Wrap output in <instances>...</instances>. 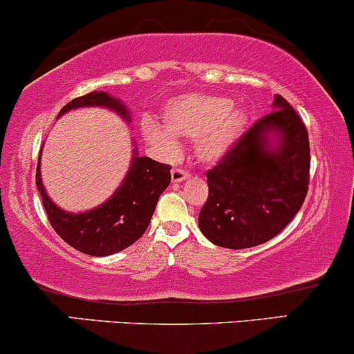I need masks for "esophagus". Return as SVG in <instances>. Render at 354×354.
Here are the masks:
<instances>
[{"label": "esophagus", "instance_id": "1", "mask_svg": "<svg viewBox=\"0 0 354 354\" xmlns=\"http://www.w3.org/2000/svg\"><path fill=\"white\" fill-rule=\"evenodd\" d=\"M170 176H172L174 184H178V182H184L185 178L189 177V172H187V170H184V169H180V167H176V169H172Z\"/></svg>", "mask_w": 354, "mask_h": 354}]
</instances>
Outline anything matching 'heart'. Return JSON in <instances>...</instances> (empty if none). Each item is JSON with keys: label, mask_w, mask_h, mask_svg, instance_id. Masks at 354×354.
<instances>
[{"label": "heart", "mask_w": 354, "mask_h": 354, "mask_svg": "<svg viewBox=\"0 0 354 354\" xmlns=\"http://www.w3.org/2000/svg\"><path fill=\"white\" fill-rule=\"evenodd\" d=\"M165 128L147 120L142 134L147 144L170 154L176 149L172 136L195 142V154L203 164H215L236 144L246 128L248 116L239 108H231L223 97H185L164 110Z\"/></svg>", "instance_id": "heart-1"}]
</instances>
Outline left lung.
I'll return each mask as SVG.
<instances>
[{"mask_svg": "<svg viewBox=\"0 0 354 354\" xmlns=\"http://www.w3.org/2000/svg\"><path fill=\"white\" fill-rule=\"evenodd\" d=\"M310 182V142L302 118L281 95L220 162L207 172L200 231L213 244L244 250L263 244L302 208Z\"/></svg>", "mask_w": 354, "mask_h": 354, "instance_id": "8db88e82", "label": "left lung"}]
</instances>
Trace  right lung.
I'll return each mask as SVG.
<instances>
[{
    "mask_svg": "<svg viewBox=\"0 0 354 354\" xmlns=\"http://www.w3.org/2000/svg\"><path fill=\"white\" fill-rule=\"evenodd\" d=\"M80 106H104L120 113L126 121L131 118L123 103L106 91H91L72 100L60 110L59 116ZM170 165L156 162L151 157L138 156L134 147L128 176L120 189L103 205L78 215L60 210L46 194L41 178V157L37 160L36 185L52 228L65 243L85 254L110 256L126 250L147 230L157 200L170 184Z\"/></svg>",
    "mask_w": 354,
    "mask_h": 354,
    "instance_id": "obj_1",
    "label": "right lung"
}]
</instances>
